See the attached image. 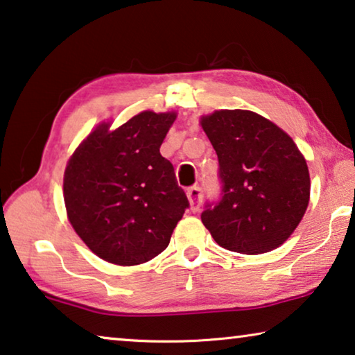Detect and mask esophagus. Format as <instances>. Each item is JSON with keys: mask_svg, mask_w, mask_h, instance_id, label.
<instances>
[{"mask_svg": "<svg viewBox=\"0 0 355 355\" xmlns=\"http://www.w3.org/2000/svg\"><path fill=\"white\" fill-rule=\"evenodd\" d=\"M187 197H189V202H190V208H192L193 213L198 211L200 208V203H202V197H203V190L202 187L198 186H193L187 190Z\"/></svg>", "mask_w": 355, "mask_h": 355, "instance_id": "1", "label": "esophagus"}]
</instances>
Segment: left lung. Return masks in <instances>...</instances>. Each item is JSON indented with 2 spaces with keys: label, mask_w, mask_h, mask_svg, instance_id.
<instances>
[{
  "label": "left lung",
  "mask_w": 355,
  "mask_h": 355,
  "mask_svg": "<svg viewBox=\"0 0 355 355\" xmlns=\"http://www.w3.org/2000/svg\"><path fill=\"white\" fill-rule=\"evenodd\" d=\"M202 128L218 155L220 184L219 197L205 203V227L237 253L280 246L309 203V169L296 144L250 110H218L202 118Z\"/></svg>",
  "instance_id": "1"
}]
</instances>
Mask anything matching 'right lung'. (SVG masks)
<instances>
[{
    "instance_id": "1",
    "label": "right lung",
    "mask_w": 355,
    "mask_h": 355,
    "mask_svg": "<svg viewBox=\"0 0 355 355\" xmlns=\"http://www.w3.org/2000/svg\"><path fill=\"white\" fill-rule=\"evenodd\" d=\"M176 114L142 112L109 131L97 126L71 155L64 176L70 224L109 263H146L166 248L189 208L160 146Z\"/></svg>"
}]
</instances>
